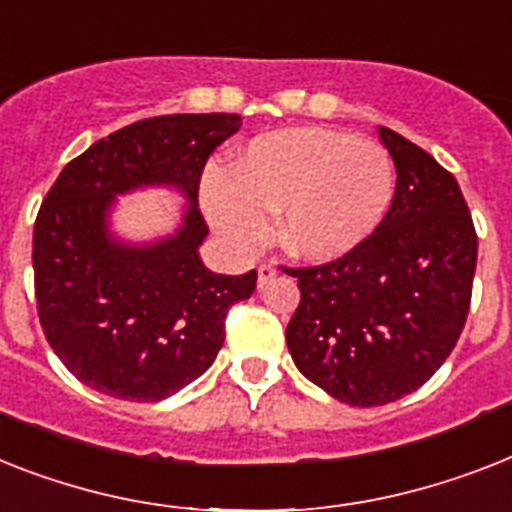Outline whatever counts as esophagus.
Instances as JSON below:
<instances>
[{"mask_svg": "<svg viewBox=\"0 0 512 512\" xmlns=\"http://www.w3.org/2000/svg\"><path fill=\"white\" fill-rule=\"evenodd\" d=\"M276 273H278L276 263H263V265H260V268H257V286L263 289L265 284H270V281L276 278Z\"/></svg>", "mask_w": 512, "mask_h": 512, "instance_id": "34e87169", "label": "esophagus"}]
</instances>
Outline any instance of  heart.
Masks as SVG:
<instances>
[{
  "instance_id": "1",
  "label": "heart",
  "mask_w": 512,
  "mask_h": 512,
  "mask_svg": "<svg viewBox=\"0 0 512 512\" xmlns=\"http://www.w3.org/2000/svg\"><path fill=\"white\" fill-rule=\"evenodd\" d=\"M394 186V160L378 141L302 126L255 136L231 170H207L199 194L207 220L231 247H260L268 213L278 210L281 247L307 263H331L376 234Z\"/></svg>"
}]
</instances>
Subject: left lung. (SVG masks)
Listing matches in <instances>:
<instances>
[{"instance_id":"8db88e82","label":"left lung","mask_w":512,"mask_h":512,"mask_svg":"<svg viewBox=\"0 0 512 512\" xmlns=\"http://www.w3.org/2000/svg\"><path fill=\"white\" fill-rule=\"evenodd\" d=\"M378 136L397 168L384 223L334 263L286 270L299 286L286 326L294 365L355 407L400 400L439 371L468 318L479 252L450 170L392 128Z\"/></svg>"}]
</instances>
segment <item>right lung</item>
Wrapping results in <instances>:
<instances>
[{
	"instance_id": "1",
	"label": "right lung",
	"mask_w": 512,
	"mask_h": 512,
	"mask_svg": "<svg viewBox=\"0 0 512 512\" xmlns=\"http://www.w3.org/2000/svg\"><path fill=\"white\" fill-rule=\"evenodd\" d=\"M242 115H160L120 128L70 160L33 226L39 321L54 355L115 400L157 402L215 363L228 307L252 297L257 273L220 276L199 257L207 223L199 178ZM173 185L187 197L182 226L157 243L109 231L118 193Z\"/></svg>"
}]
</instances>
